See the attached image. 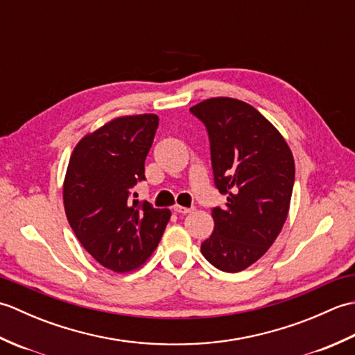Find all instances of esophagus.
Segmentation results:
<instances>
[{
    "label": "esophagus",
    "mask_w": 355,
    "mask_h": 355,
    "mask_svg": "<svg viewBox=\"0 0 355 355\" xmlns=\"http://www.w3.org/2000/svg\"><path fill=\"white\" fill-rule=\"evenodd\" d=\"M173 212L175 214H180V215H186V214H191L192 209L189 207H183V206H173Z\"/></svg>",
    "instance_id": "obj_1"
}]
</instances>
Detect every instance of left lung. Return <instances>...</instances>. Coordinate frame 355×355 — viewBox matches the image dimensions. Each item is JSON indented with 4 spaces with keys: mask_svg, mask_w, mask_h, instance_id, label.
<instances>
[{
    "mask_svg": "<svg viewBox=\"0 0 355 355\" xmlns=\"http://www.w3.org/2000/svg\"><path fill=\"white\" fill-rule=\"evenodd\" d=\"M191 112L206 125L215 186L227 195L215 207V229L201 253L214 267L238 273L262 258L290 209L294 158L285 139L258 110L232 97H212Z\"/></svg>",
    "mask_w": 355,
    "mask_h": 355,
    "instance_id": "left-lung-1",
    "label": "left lung"
}]
</instances>
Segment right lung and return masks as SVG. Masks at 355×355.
Masks as SVG:
<instances>
[{"label": "right lung", "instance_id": "add662e5", "mask_svg": "<svg viewBox=\"0 0 355 355\" xmlns=\"http://www.w3.org/2000/svg\"><path fill=\"white\" fill-rule=\"evenodd\" d=\"M157 126L155 114L112 119L78 143L67 168V220L85 250L116 273L148 261L171 218L168 209L132 200Z\"/></svg>", "mask_w": 355, "mask_h": 355}]
</instances>
